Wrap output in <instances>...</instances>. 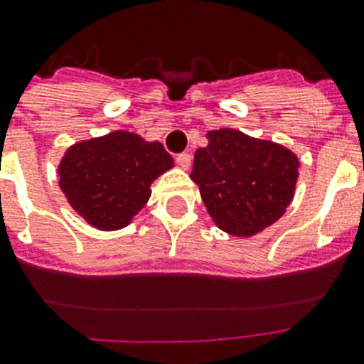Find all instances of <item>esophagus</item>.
Here are the masks:
<instances>
[{
	"mask_svg": "<svg viewBox=\"0 0 364 364\" xmlns=\"http://www.w3.org/2000/svg\"><path fill=\"white\" fill-rule=\"evenodd\" d=\"M176 164H178L182 169H189V166H191V154L188 153L176 154Z\"/></svg>",
	"mask_w": 364,
	"mask_h": 364,
	"instance_id": "obj_1",
	"label": "esophagus"
}]
</instances>
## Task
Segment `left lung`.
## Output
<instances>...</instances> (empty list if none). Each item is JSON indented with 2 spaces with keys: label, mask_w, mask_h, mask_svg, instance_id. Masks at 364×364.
<instances>
[{
  "label": "left lung",
  "mask_w": 364,
  "mask_h": 364,
  "mask_svg": "<svg viewBox=\"0 0 364 364\" xmlns=\"http://www.w3.org/2000/svg\"><path fill=\"white\" fill-rule=\"evenodd\" d=\"M191 180L220 230L252 237L284 215L294 198L299 160L291 151L235 129L208 133Z\"/></svg>",
  "instance_id": "obj_1"
}]
</instances>
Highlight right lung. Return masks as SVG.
Instances as JSON below:
<instances>
[{"label":"right lung","instance_id":"1","mask_svg":"<svg viewBox=\"0 0 364 364\" xmlns=\"http://www.w3.org/2000/svg\"><path fill=\"white\" fill-rule=\"evenodd\" d=\"M160 142L114 131L70 147L60 164V188L91 226L120 230L151 197L153 180L171 169Z\"/></svg>","mask_w":364,"mask_h":364}]
</instances>
